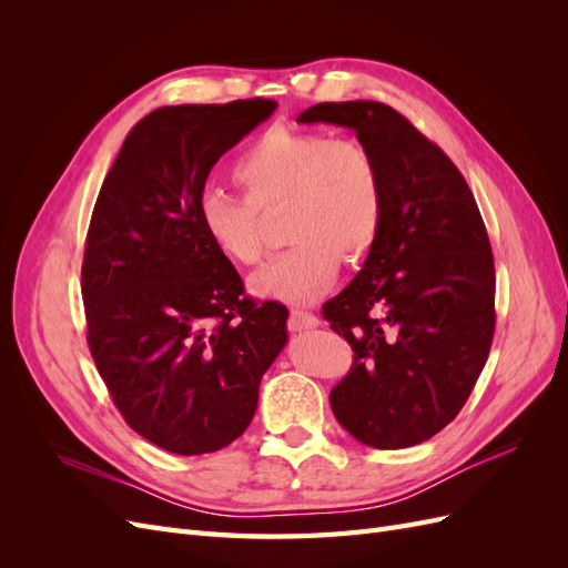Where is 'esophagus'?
I'll return each mask as SVG.
<instances>
[{
  "label": "esophagus",
  "mask_w": 568,
  "mask_h": 568,
  "mask_svg": "<svg viewBox=\"0 0 568 568\" xmlns=\"http://www.w3.org/2000/svg\"><path fill=\"white\" fill-rule=\"evenodd\" d=\"M288 326L294 332H305V329H315V326H320V317L307 313V311H291V317H288Z\"/></svg>",
  "instance_id": "esophagus-1"
}]
</instances>
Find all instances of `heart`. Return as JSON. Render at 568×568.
I'll return each instance as SVG.
<instances>
[{
	"label": "heart",
	"instance_id": "obj_1",
	"mask_svg": "<svg viewBox=\"0 0 568 568\" xmlns=\"http://www.w3.org/2000/svg\"><path fill=\"white\" fill-rule=\"evenodd\" d=\"M244 196L205 186L196 225L222 257L253 265L263 253L257 213L286 205L284 239L294 244L251 277L261 298L311 303L334 284L341 257L357 263L384 220V180L372 151L357 140L272 125L234 161Z\"/></svg>",
	"mask_w": 568,
	"mask_h": 568
}]
</instances>
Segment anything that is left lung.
I'll return each instance as SVG.
<instances>
[{
	"mask_svg": "<svg viewBox=\"0 0 568 568\" xmlns=\"http://www.w3.org/2000/svg\"><path fill=\"white\" fill-rule=\"evenodd\" d=\"M296 120L353 130L382 170L379 236L322 307L355 353L329 403L359 443L409 448L459 415L486 367L495 332L486 225L455 163L390 106L326 101Z\"/></svg>",
	"mask_w": 568,
	"mask_h": 568,
	"instance_id": "left-lung-1",
	"label": "left lung"
}]
</instances>
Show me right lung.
Here are the masks:
<instances>
[{"label": "right lung", "instance_id": "1", "mask_svg": "<svg viewBox=\"0 0 568 568\" xmlns=\"http://www.w3.org/2000/svg\"><path fill=\"white\" fill-rule=\"evenodd\" d=\"M277 104L244 99L151 111L101 184L82 263L88 343L120 415L149 443L205 455L246 432L284 351V305H257L196 225L222 153Z\"/></svg>", "mask_w": 568, "mask_h": 568}]
</instances>
